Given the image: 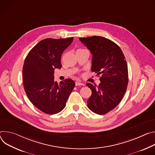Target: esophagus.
<instances>
[{"instance_id": "esophagus-1", "label": "esophagus", "mask_w": 155, "mask_h": 155, "mask_svg": "<svg viewBox=\"0 0 155 155\" xmlns=\"http://www.w3.org/2000/svg\"><path fill=\"white\" fill-rule=\"evenodd\" d=\"M76 85H84V84L83 83L79 82H76Z\"/></svg>"}]
</instances>
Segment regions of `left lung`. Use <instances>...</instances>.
<instances>
[{
	"mask_svg": "<svg viewBox=\"0 0 155 155\" xmlns=\"http://www.w3.org/2000/svg\"><path fill=\"white\" fill-rule=\"evenodd\" d=\"M92 54L91 70L101 74L98 86L86 84L92 91L87 107L94 113L105 114L121 101L128 84L127 64L123 51L111 40L101 36L80 38Z\"/></svg>",
	"mask_w": 155,
	"mask_h": 155,
	"instance_id": "obj_1",
	"label": "left lung"
}]
</instances>
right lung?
Returning a JSON list of instances; mask_svg holds the SVG:
<instances>
[{"label":"right lung","mask_w":155,"mask_h":155,"mask_svg":"<svg viewBox=\"0 0 155 155\" xmlns=\"http://www.w3.org/2000/svg\"><path fill=\"white\" fill-rule=\"evenodd\" d=\"M73 39L42 40L25 58L23 68L25 91L32 104L44 113L54 114L62 111L75 86L71 79L58 84L54 81V75L55 68H61V54Z\"/></svg>","instance_id":"obj_1"}]
</instances>
